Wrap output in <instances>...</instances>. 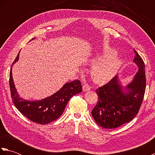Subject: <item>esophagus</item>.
Instances as JSON below:
<instances>
[{
	"label": "esophagus",
	"mask_w": 155,
	"mask_h": 155,
	"mask_svg": "<svg viewBox=\"0 0 155 155\" xmlns=\"http://www.w3.org/2000/svg\"><path fill=\"white\" fill-rule=\"evenodd\" d=\"M91 88V87H90V85L88 84H84L83 85V91H84V92L90 91Z\"/></svg>",
	"instance_id": "esophagus-1"
}]
</instances>
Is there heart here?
Wrapping results in <instances>:
<instances>
[{"mask_svg": "<svg viewBox=\"0 0 155 155\" xmlns=\"http://www.w3.org/2000/svg\"><path fill=\"white\" fill-rule=\"evenodd\" d=\"M112 54V51H104L103 54L98 56L92 61L93 63H95L102 59L106 58L98 62L92 68V76L95 81L98 83H106L110 81L118 71L121 64L120 60L116 55L110 57Z\"/></svg>", "mask_w": 155, "mask_h": 155, "instance_id": "obj_1", "label": "heart"}]
</instances>
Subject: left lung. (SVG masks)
<instances>
[{
	"mask_svg": "<svg viewBox=\"0 0 155 155\" xmlns=\"http://www.w3.org/2000/svg\"><path fill=\"white\" fill-rule=\"evenodd\" d=\"M134 52L133 61L139 71L126 87L127 91H123L117 76L96 90L98 102L91 114L97 124L104 128H115L129 123L137 116L143 103L146 89L145 65L134 49Z\"/></svg>",
	"mask_w": 155,
	"mask_h": 155,
	"instance_id": "1",
	"label": "left lung"
}]
</instances>
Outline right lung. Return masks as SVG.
Listing matches in <instances>:
<instances>
[{
    "mask_svg": "<svg viewBox=\"0 0 155 155\" xmlns=\"http://www.w3.org/2000/svg\"><path fill=\"white\" fill-rule=\"evenodd\" d=\"M19 52L12 64L10 71L9 85L13 103L20 113L34 123L46 124L56 120L61 116L71 98L83 91L81 81L75 80L66 83L57 93L41 101H29L20 98L12 75V67L18 61Z\"/></svg>",
    "mask_w": 155,
    "mask_h": 155,
    "instance_id": "obj_1",
    "label": "right lung"
}]
</instances>
